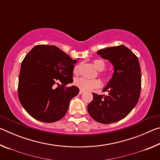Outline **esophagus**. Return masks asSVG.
I'll use <instances>...</instances> for the list:
<instances>
[{
	"label": "esophagus",
	"instance_id": "34e87169",
	"mask_svg": "<svg viewBox=\"0 0 160 160\" xmlns=\"http://www.w3.org/2000/svg\"><path fill=\"white\" fill-rule=\"evenodd\" d=\"M83 93H84V91H83V90H80L79 94H83Z\"/></svg>",
	"mask_w": 160,
	"mask_h": 160
}]
</instances>
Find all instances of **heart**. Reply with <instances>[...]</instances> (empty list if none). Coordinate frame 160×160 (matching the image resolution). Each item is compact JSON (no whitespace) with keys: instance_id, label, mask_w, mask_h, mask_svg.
<instances>
[{"instance_id":"heart-1","label":"heart","mask_w":160,"mask_h":160,"mask_svg":"<svg viewBox=\"0 0 160 160\" xmlns=\"http://www.w3.org/2000/svg\"><path fill=\"white\" fill-rule=\"evenodd\" d=\"M93 64L96 68L99 70V71H102V70H103L106 68V63L103 60H102V59H94L93 61ZM78 70H79V66H76L74 68L73 72L75 74L78 73ZM100 75H101V76L104 80H109V76H108L107 74L102 73L101 72ZM74 84L78 88H79L80 90L83 91H88L99 88L100 81L97 79L88 80L84 78H78L74 80Z\"/></svg>"}]
</instances>
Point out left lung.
I'll return each instance as SVG.
<instances>
[{"instance_id": "obj_1", "label": "left lung", "mask_w": 160, "mask_h": 160, "mask_svg": "<svg viewBox=\"0 0 160 160\" xmlns=\"http://www.w3.org/2000/svg\"><path fill=\"white\" fill-rule=\"evenodd\" d=\"M114 67L112 80L104 91L108 95L92 93L93 100L88 106L89 114L99 123L109 124L129 114L138 102L141 90V71L138 58L123 45L97 51Z\"/></svg>"}]
</instances>
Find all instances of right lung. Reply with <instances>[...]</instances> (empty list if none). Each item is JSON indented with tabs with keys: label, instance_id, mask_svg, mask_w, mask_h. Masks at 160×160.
<instances>
[{
	"label": "right lung",
	"instance_id": "right-lung-1",
	"mask_svg": "<svg viewBox=\"0 0 160 160\" xmlns=\"http://www.w3.org/2000/svg\"><path fill=\"white\" fill-rule=\"evenodd\" d=\"M76 60L55 46H35L22 62L18 82V97L29 115L39 121L60 120L69 103L79 93L72 82Z\"/></svg>",
	"mask_w": 160,
	"mask_h": 160
}]
</instances>
